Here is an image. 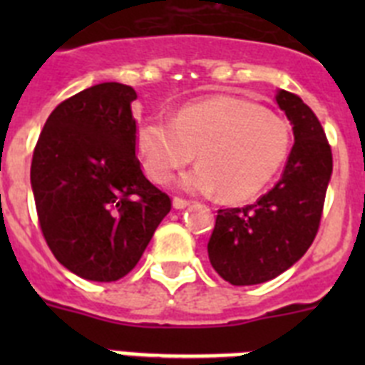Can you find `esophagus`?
<instances>
[{
    "mask_svg": "<svg viewBox=\"0 0 365 365\" xmlns=\"http://www.w3.org/2000/svg\"><path fill=\"white\" fill-rule=\"evenodd\" d=\"M186 206H190V201H186V199L182 197H173V208L182 210V208H186Z\"/></svg>",
    "mask_w": 365,
    "mask_h": 365,
    "instance_id": "34e87169",
    "label": "esophagus"
}]
</instances>
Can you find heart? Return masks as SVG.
Masks as SVG:
<instances>
[{
	"instance_id": "obj_1",
	"label": "heart",
	"mask_w": 365,
	"mask_h": 365,
	"mask_svg": "<svg viewBox=\"0 0 365 365\" xmlns=\"http://www.w3.org/2000/svg\"><path fill=\"white\" fill-rule=\"evenodd\" d=\"M291 146L289 125L252 100L219 95L179 109L173 120L148 118L137 130L143 166L155 182H166L190 164L197 168L180 177L188 192L212 193L227 201L252 197L285 163Z\"/></svg>"
}]
</instances>
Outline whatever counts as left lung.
I'll return each instance as SVG.
<instances>
[{
  "label": "left lung",
  "instance_id": "obj_1",
  "mask_svg": "<svg viewBox=\"0 0 365 365\" xmlns=\"http://www.w3.org/2000/svg\"><path fill=\"white\" fill-rule=\"evenodd\" d=\"M276 102L294 131L282 179L254 205L217 210L208 241L215 272L232 285L276 278L307 252L320 228L333 153L312 109L279 89Z\"/></svg>",
  "mask_w": 365,
  "mask_h": 365
}]
</instances>
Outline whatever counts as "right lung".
Masks as SVG:
<instances>
[{
  "instance_id": "add662e5",
  "label": "right lung",
  "mask_w": 365,
  "mask_h": 365,
  "mask_svg": "<svg viewBox=\"0 0 365 365\" xmlns=\"http://www.w3.org/2000/svg\"><path fill=\"white\" fill-rule=\"evenodd\" d=\"M131 86L104 82L51 113L31 164L41 234L71 272L117 282L138 263L172 199L135 157Z\"/></svg>"
}]
</instances>
